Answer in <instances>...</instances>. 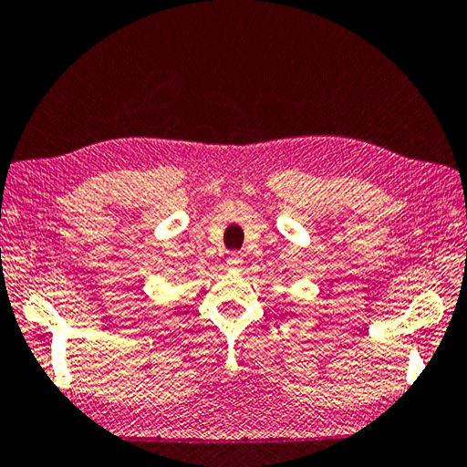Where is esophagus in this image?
<instances>
[{"label":"esophagus","instance_id":"obj_1","mask_svg":"<svg viewBox=\"0 0 467 467\" xmlns=\"http://www.w3.org/2000/svg\"><path fill=\"white\" fill-rule=\"evenodd\" d=\"M226 263H229V266H233V268H238L243 265V254L241 253H231V256H229V260H226Z\"/></svg>","mask_w":467,"mask_h":467}]
</instances>
